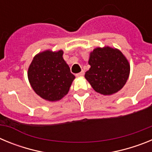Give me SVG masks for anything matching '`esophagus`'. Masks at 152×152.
Here are the masks:
<instances>
[{"mask_svg": "<svg viewBox=\"0 0 152 152\" xmlns=\"http://www.w3.org/2000/svg\"><path fill=\"white\" fill-rule=\"evenodd\" d=\"M84 71H82V72H80V73L76 74V75H75V76H76V77H83V76H84Z\"/></svg>", "mask_w": 152, "mask_h": 152, "instance_id": "1", "label": "esophagus"}]
</instances>
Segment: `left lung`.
Masks as SVG:
<instances>
[{
	"label": "left lung",
	"instance_id": "8db88e82",
	"mask_svg": "<svg viewBox=\"0 0 152 152\" xmlns=\"http://www.w3.org/2000/svg\"><path fill=\"white\" fill-rule=\"evenodd\" d=\"M88 63L91 68L84 77L93 89L103 95L120 91L129 76V63L117 49L96 48L90 53Z\"/></svg>",
	"mask_w": 152,
	"mask_h": 152
}]
</instances>
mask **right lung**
Wrapping results in <instances>:
<instances>
[{"instance_id": "right-lung-1", "label": "right lung", "mask_w": 152, "mask_h": 152, "mask_svg": "<svg viewBox=\"0 0 152 152\" xmlns=\"http://www.w3.org/2000/svg\"><path fill=\"white\" fill-rule=\"evenodd\" d=\"M62 56V50L39 52L28 68V79L32 88L36 94L48 101H57L64 97L75 78Z\"/></svg>"}]
</instances>
